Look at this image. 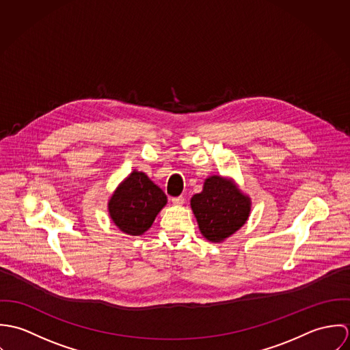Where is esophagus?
<instances>
[{
    "label": "esophagus",
    "mask_w": 350,
    "mask_h": 350,
    "mask_svg": "<svg viewBox=\"0 0 350 350\" xmlns=\"http://www.w3.org/2000/svg\"><path fill=\"white\" fill-rule=\"evenodd\" d=\"M185 197H176V198H172L171 202L175 204V206H182L185 203Z\"/></svg>",
    "instance_id": "esophagus-1"
}]
</instances>
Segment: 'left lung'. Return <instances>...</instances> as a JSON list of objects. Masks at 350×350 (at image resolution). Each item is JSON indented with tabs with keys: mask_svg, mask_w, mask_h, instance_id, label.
Returning a JSON list of instances; mask_svg holds the SVG:
<instances>
[{
	"mask_svg": "<svg viewBox=\"0 0 350 350\" xmlns=\"http://www.w3.org/2000/svg\"><path fill=\"white\" fill-rule=\"evenodd\" d=\"M202 236L211 243H222L248 221L252 208L250 196L244 194L232 178L211 175L204 179L200 194L190 200Z\"/></svg>",
	"mask_w": 350,
	"mask_h": 350,
	"instance_id": "obj_1",
	"label": "left lung"
}]
</instances>
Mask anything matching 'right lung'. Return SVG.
Listing matches in <instances>:
<instances>
[{
    "label": "right lung",
    "instance_id": "right-lung-1",
    "mask_svg": "<svg viewBox=\"0 0 350 350\" xmlns=\"http://www.w3.org/2000/svg\"><path fill=\"white\" fill-rule=\"evenodd\" d=\"M167 204V196L143 171L133 170L107 202L109 217L125 234L142 236Z\"/></svg>",
    "mask_w": 350,
    "mask_h": 350
}]
</instances>
